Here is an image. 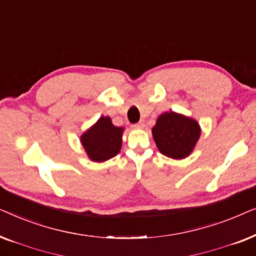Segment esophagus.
Returning a JSON list of instances; mask_svg holds the SVG:
<instances>
[{"instance_id":"1","label":"esophagus","mask_w":256,"mask_h":256,"mask_svg":"<svg viewBox=\"0 0 256 256\" xmlns=\"http://www.w3.org/2000/svg\"><path fill=\"white\" fill-rule=\"evenodd\" d=\"M132 128L134 129H142L143 127H144V121L143 120H141L140 122H138V124H132Z\"/></svg>"}]
</instances>
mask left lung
Returning a JSON list of instances; mask_svg holds the SVG:
<instances>
[{
  "label": "left lung",
  "mask_w": 256,
  "mask_h": 256,
  "mask_svg": "<svg viewBox=\"0 0 256 256\" xmlns=\"http://www.w3.org/2000/svg\"><path fill=\"white\" fill-rule=\"evenodd\" d=\"M199 135L200 128L197 121L174 112L160 115L152 128L157 148L163 155L174 160L190 155Z\"/></svg>",
  "instance_id": "left-lung-1"
}]
</instances>
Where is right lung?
<instances>
[{"label": "right lung", "instance_id": "obj_1", "mask_svg": "<svg viewBox=\"0 0 256 256\" xmlns=\"http://www.w3.org/2000/svg\"><path fill=\"white\" fill-rule=\"evenodd\" d=\"M122 127H115L110 118L101 116L99 121L82 136L87 155L94 162H104L116 156L122 144Z\"/></svg>", "mask_w": 256, "mask_h": 256}]
</instances>
